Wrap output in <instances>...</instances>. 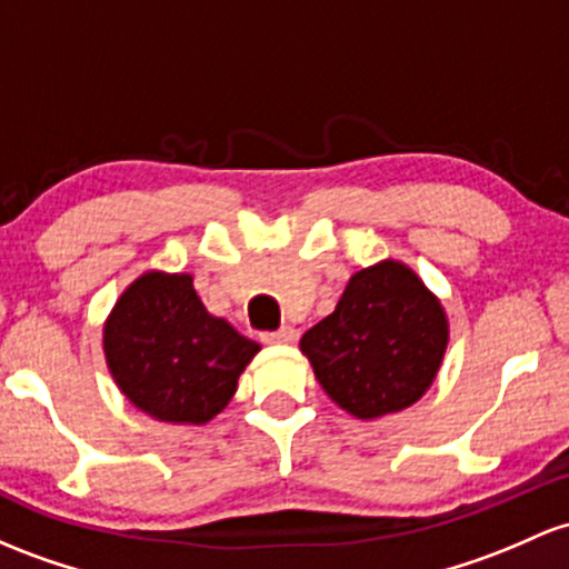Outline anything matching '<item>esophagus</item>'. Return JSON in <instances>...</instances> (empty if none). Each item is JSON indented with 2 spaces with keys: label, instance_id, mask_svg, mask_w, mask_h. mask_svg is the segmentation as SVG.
<instances>
[{
  "label": "esophagus",
  "instance_id": "1",
  "mask_svg": "<svg viewBox=\"0 0 569 569\" xmlns=\"http://www.w3.org/2000/svg\"><path fill=\"white\" fill-rule=\"evenodd\" d=\"M299 337V332L295 327H280L278 332H264L261 335V340L264 342H295Z\"/></svg>",
  "mask_w": 569,
  "mask_h": 569
}]
</instances>
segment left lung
<instances>
[{"label":"left lung","instance_id":"8db88e82","mask_svg":"<svg viewBox=\"0 0 569 569\" xmlns=\"http://www.w3.org/2000/svg\"><path fill=\"white\" fill-rule=\"evenodd\" d=\"M448 346V318L423 280L380 261L348 280L335 313L302 335L321 389L356 418L410 408L432 386Z\"/></svg>","mask_w":569,"mask_h":569}]
</instances>
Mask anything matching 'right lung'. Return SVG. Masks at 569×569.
Segmentation results:
<instances>
[{"label":"right lung","mask_w":569,"mask_h":569,"mask_svg":"<svg viewBox=\"0 0 569 569\" xmlns=\"http://www.w3.org/2000/svg\"><path fill=\"white\" fill-rule=\"evenodd\" d=\"M256 353L259 342L204 310L191 274L146 272L104 323V356L118 389L170 423H208L221 413Z\"/></svg>","instance_id":"right-lung-1"}]
</instances>
